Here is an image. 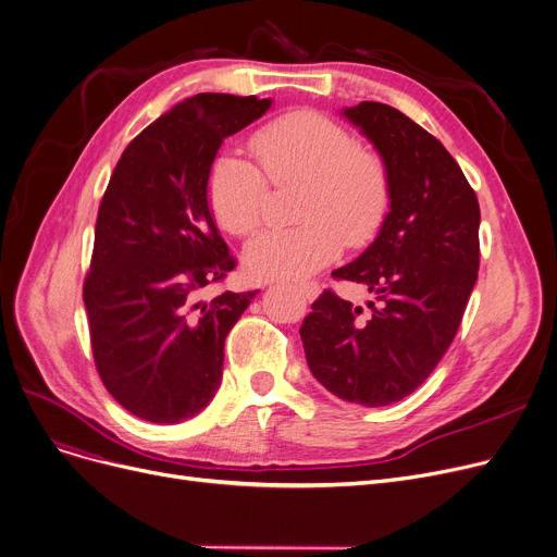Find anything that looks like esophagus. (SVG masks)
Returning a JSON list of instances; mask_svg holds the SVG:
<instances>
[{
  "mask_svg": "<svg viewBox=\"0 0 557 557\" xmlns=\"http://www.w3.org/2000/svg\"><path fill=\"white\" fill-rule=\"evenodd\" d=\"M299 292L304 294L306 301H314L319 297V283L308 281V283H299Z\"/></svg>",
  "mask_w": 557,
  "mask_h": 557,
  "instance_id": "obj_1",
  "label": "esophagus"
}]
</instances>
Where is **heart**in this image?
<instances>
[{
	"label": "heart",
	"instance_id": "obj_1",
	"mask_svg": "<svg viewBox=\"0 0 557 557\" xmlns=\"http://www.w3.org/2000/svg\"><path fill=\"white\" fill-rule=\"evenodd\" d=\"M260 170L234 152H220L207 175V205L222 232L247 236L263 218L268 182H304L299 226L268 228L245 251V272L258 281L304 278L329 265L344 240L362 247L375 238L391 207L384 159L357 146L348 129L312 110L265 123L249 139Z\"/></svg>",
	"mask_w": 557,
	"mask_h": 557
}]
</instances>
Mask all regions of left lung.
I'll list each match as a JSON object with an SVG mask.
<instances>
[{"mask_svg":"<svg viewBox=\"0 0 557 557\" xmlns=\"http://www.w3.org/2000/svg\"><path fill=\"white\" fill-rule=\"evenodd\" d=\"M391 175V211L375 243L333 272L364 285L369 308L323 289L301 323L312 375L364 407L398 403L430 377L459 331L479 274V200L445 146L400 110H344Z\"/></svg>","mask_w":557,"mask_h":557,"instance_id":"left-lung-1","label":"left lung"}]
</instances>
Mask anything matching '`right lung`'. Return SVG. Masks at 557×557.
Segmentation results:
<instances>
[{
    "label": "right lung",
    "instance_id": "right-lung-1",
    "mask_svg": "<svg viewBox=\"0 0 557 557\" xmlns=\"http://www.w3.org/2000/svg\"><path fill=\"white\" fill-rule=\"evenodd\" d=\"M270 98L195 94L127 144L98 207L83 283L94 364L110 396L150 422L200 413L222 380L224 339L253 292L202 294L236 258L207 205L220 144Z\"/></svg>",
    "mask_w": 557,
    "mask_h": 557
}]
</instances>
